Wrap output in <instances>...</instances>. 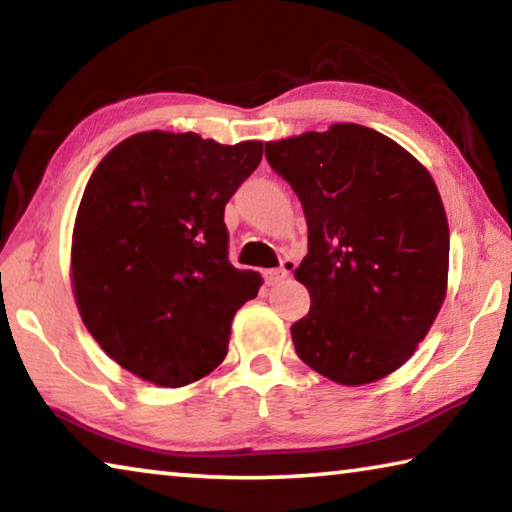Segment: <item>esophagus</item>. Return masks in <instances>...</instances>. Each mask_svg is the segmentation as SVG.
Segmentation results:
<instances>
[{"mask_svg": "<svg viewBox=\"0 0 512 512\" xmlns=\"http://www.w3.org/2000/svg\"><path fill=\"white\" fill-rule=\"evenodd\" d=\"M291 268H293V262H284L280 268H271V271H266V273H264L266 282H268V284H277V282H282L284 277H287V275L291 273Z\"/></svg>", "mask_w": 512, "mask_h": 512, "instance_id": "34e87169", "label": "esophagus"}]
</instances>
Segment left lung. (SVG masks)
<instances>
[{"label": "left lung", "instance_id": "1", "mask_svg": "<svg viewBox=\"0 0 512 512\" xmlns=\"http://www.w3.org/2000/svg\"><path fill=\"white\" fill-rule=\"evenodd\" d=\"M266 160L298 194L309 230L293 273L311 298L291 325L298 357L343 386L391 375L447 296L449 225L431 173L359 124L266 142Z\"/></svg>", "mask_w": 512, "mask_h": 512}]
</instances>
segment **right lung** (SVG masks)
Masks as SVG:
<instances>
[{
    "label": "right lung",
    "instance_id": "right-lung-1",
    "mask_svg": "<svg viewBox=\"0 0 512 512\" xmlns=\"http://www.w3.org/2000/svg\"><path fill=\"white\" fill-rule=\"evenodd\" d=\"M262 162V142L146 131L88 180L72 232V289L88 332L155 386L203 379L228 354L237 309L262 275L228 262L225 203Z\"/></svg>",
    "mask_w": 512,
    "mask_h": 512
}]
</instances>
